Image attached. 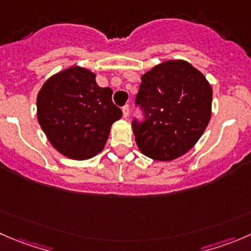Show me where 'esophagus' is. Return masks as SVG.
Listing matches in <instances>:
<instances>
[{
	"mask_svg": "<svg viewBox=\"0 0 251 251\" xmlns=\"http://www.w3.org/2000/svg\"><path fill=\"white\" fill-rule=\"evenodd\" d=\"M123 115L124 118H127V116L130 115V108H128V105H125L123 108Z\"/></svg>",
	"mask_w": 251,
	"mask_h": 251,
	"instance_id": "1",
	"label": "esophagus"
}]
</instances>
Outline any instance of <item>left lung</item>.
Masks as SVG:
<instances>
[{"label":"left lung","instance_id":"8db88e82","mask_svg":"<svg viewBox=\"0 0 251 251\" xmlns=\"http://www.w3.org/2000/svg\"><path fill=\"white\" fill-rule=\"evenodd\" d=\"M136 105L145 120L133 119L136 143L147 157L170 162L190 151L211 119L212 88L184 60H169L141 77Z\"/></svg>","mask_w":251,"mask_h":251}]
</instances>
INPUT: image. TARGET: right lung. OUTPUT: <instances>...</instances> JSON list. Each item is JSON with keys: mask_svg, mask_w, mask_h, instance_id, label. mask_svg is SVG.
<instances>
[{"mask_svg": "<svg viewBox=\"0 0 251 251\" xmlns=\"http://www.w3.org/2000/svg\"><path fill=\"white\" fill-rule=\"evenodd\" d=\"M113 91L97 84L89 70L72 66L51 76L38 93L36 116L52 147L71 159L101 152L110 127L123 116Z\"/></svg>", "mask_w": 251, "mask_h": 251, "instance_id": "obj_1", "label": "right lung"}]
</instances>
